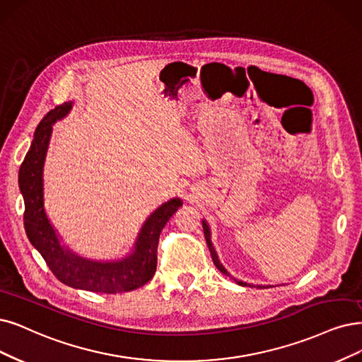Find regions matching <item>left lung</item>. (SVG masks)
<instances>
[{
	"label": "left lung",
	"instance_id": "left-lung-1",
	"mask_svg": "<svg viewBox=\"0 0 362 362\" xmlns=\"http://www.w3.org/2000/svg\"><path fill=\"white\" fill-rule=\"evenodd\" d=\"M203 230H204V237H206V242H207V246H209V249H210V253H211V259H213V262H215V265L218 267V270L221 272V273H223V274H226V276H230L228 274V272H226L225 269H223V265L219 262V259H218V255H216V252H215V247H213V245H211V240H210V231H209V226H207V223L203 221ZM240 285H243V282H238ZM261 288V286H259Z\"/></svg>",
	"mask_w": 362,
	"mask_h": 362
}]
</instances>
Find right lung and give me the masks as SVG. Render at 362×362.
Masks as SVG:
<instances>
[{
  "instance_id": "obj_1",
  "label": "right lung",
  "mask_w": 362,
  "mask_h": 362,
  "mask_svg": "<svg viewBox=\"0 0 362 362\" xmlns=\"http://www.w3.org/2000/svg\"><path fill=\"white\" fill-rule=\"evenodd\" d=\"M71 103L52 109L38 124L28 153L19 170V188L23 195V225L31 245L42 253L50 272L66 286L100 293H122L143 286L153 277L158 261V243L165 223L182 206L179 198L160 206L143 225L136 250L119 262H90L61 247L58 237L45 213L43 165L52 124L64 117Z\"/></svg>"
}]
</instances>
